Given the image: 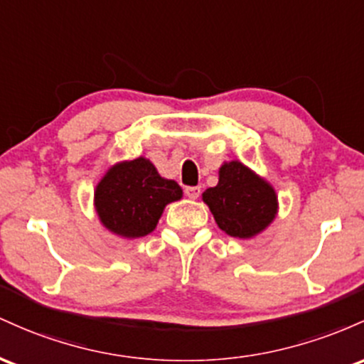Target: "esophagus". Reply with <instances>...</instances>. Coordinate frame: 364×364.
Segmentation results:
<instances>
[{
    "label": "esophagus",
    "mask_w": 364,
    "mask_h": 364,
    "mask_svg": "<svg viewBox=\"0 0 364 364\" xmlns=\"http://www.w3.org/2000/svg\"><path fill=\"white\" fill-rule=\"evenodd\" d=\"M186 196L189 199H198L201 196V187H186Z\"/></svg>",
    "instance_id": "1"
}]
</instances>
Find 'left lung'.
<instances>
[{
	"mask_svg": "<svg viewBox=\"0 0 364 364\" xmlns=\"http://www.w3.org/2000/svg\"><path fill=\"white\" fill-rule=\"evenodd\" d=\"M216 225L235 239H252L279 215V196L264 177L242 161H223L218 183L203 193Z\"/></svg>",
	"mask_w": 364,
	"mask_h": 364,
	"instance_id": "obj_1",
	"label": "left lung"
}]
</instances>
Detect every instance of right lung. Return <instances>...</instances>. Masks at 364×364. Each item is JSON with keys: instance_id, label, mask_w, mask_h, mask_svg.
I'll return each mask as SVG.
<instances>
[{"instance_id": "obj_1", "label": "right lung", "mask_w": 364, "mask_h": 364, "mask_svg": "<svg viewBox=\"0 0 364 364\" xmlns=\"http://www.w3.org/2000/svg\"><path fill=\"white\" fill-rule=\"evenodd\" d=\"M182 189L171 178L158 173L151 160L117 161L94 189V211L101 225L122 239L151 234L166 204L182 199Z\"/></svg>"}]
</instances>
